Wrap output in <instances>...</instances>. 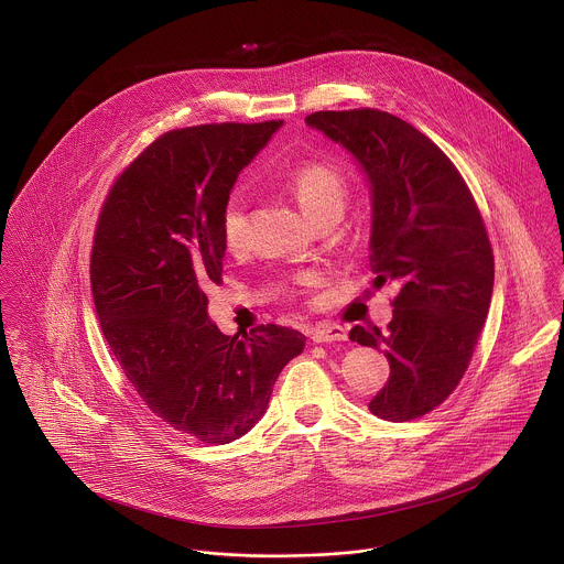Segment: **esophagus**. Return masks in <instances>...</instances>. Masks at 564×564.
Here are the masks:
<instances>
[{
    "mask_svg": "<svg viewBox=\"0 0 564 564\" xmlns=\"http://www.w3.org/2000/svg\"><path fill=\"white\" fill-rule=\"evenodd\" d=\"M311 338L315 343H332V340H347V329L336 323H317L311 329Z\"/></svg>",
    "mask_w": 564,
    "mask_h": 564,
    "instance_id": "obj_1",
    "label": "esophagus"
}]
</instances>
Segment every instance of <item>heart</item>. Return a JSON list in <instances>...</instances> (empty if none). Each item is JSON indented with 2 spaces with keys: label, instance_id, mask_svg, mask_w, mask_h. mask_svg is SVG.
I'll return each instance as SVG.
<instances>
[{
  "label": "heart",
  "instance_id": "obj_1",
  "mask_svg": "<svg viewBox=\"0 0 564 564\" xmlns=\"http://www.w3.org/2000/svg\"><path fill=\"white\" fill-rule=\"evenodd\" d=\"M302 210L315 221L327 215H343L347 182L343 173L325 162L297 166L286 180ZM221 237L230 249H239L247 237V208L241 193H232L221 210Z\"/></svg>",
  "mask_w": 564,
  "mask_h": 564
}]
</instances>
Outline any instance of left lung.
Instances as JSON below:
<instances>
[{
	"mask_svg": "<svg viewBox=\"0 0 564 564\" xmlns=\"http://www.w3.org/2000/svg\"><path fill=\"white\" fill-rule=\"evenodd\" d=\"M306 123L343 145L367 175L373 286L400 289L387 332H349L391 362L369 410L395 423L423 416L458 387L488 315L495 262L480 210L452 161L400 117L322 110Z\"/></svg>",
	"mask_w": 564,
	"mask_h": 564,
	"instance_id": "1",
	"label": "left lung"
}]
</instances>
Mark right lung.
<instances>
[{
    "mask_svg": "<svg viewBox=\"0 0 564 564\" xmlns=\"http://www.w3.org/2000/svg\"><path fill=\"white\" fill-rule=\"evenodd\" d=\"M282 123L162 134L117 177L95 230L90 289L110 351L154 414L210 445L260 421L280 371L306 345L273 323L226 336L204 293L221 284L224 204Z\"/></svg>",
    "mask_w": 564,
    "mask_h": 564,
    "instance_id": "obj_1",
    "label": "right lung"
}]
</instances>
